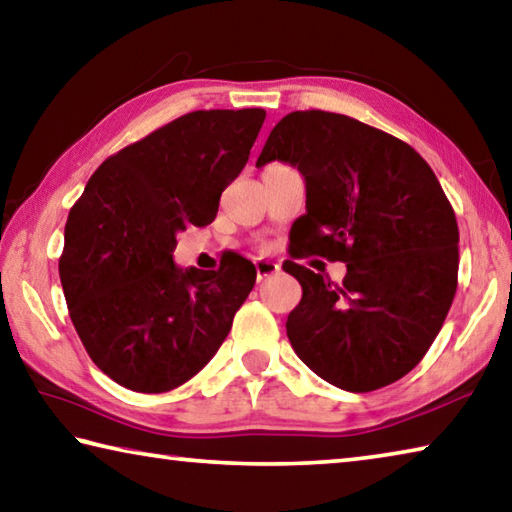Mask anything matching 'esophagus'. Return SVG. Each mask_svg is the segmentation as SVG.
I'll return each instance as SVG.
<instances>
[{
    "label": "esophagus",
    "instance_id": "obj_1",
    "mask_svg": "<svg viewBox=\"0 0 512 512\" xmlns=\"http://www.w3.org/2000/svg\"><path fill=\"white\" fill-rule=\"evenodd\" d=\"M255 271H257V280L262 282V280H266V277H271V275L280 271V266L273 264V262H266V259H257Z\"/></svg>",
    "mask_w": 512,
    "mask_h": 512
}]
</instances>
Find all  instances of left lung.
<instances>
[{
    "mask_svg": "<svg viewBox=\"0 0 512 512\" xmlns=\"http://www.w3.org/2000/svg\"><path fill=\"white\" fill-rule=\"evenodd\" d=\"M305 176L298 237L348 266L341 284L291 262L302 300L287 318L298 357L332 386L377 391L431 348L458 284V225L436 173L409 144L325 110L277 121L257 158Z\"/></svg>",
    "mask_w": 512,
    "mask_h": 512,
    "instance_id": "obj_1",
    "label": "left lung"
}]
</instances>
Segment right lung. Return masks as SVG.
Masks as SVG:
<instances>
[{
  "mask_svg": "<svg viewBox=\"0 0 512 512\" xmlns=\"http://www.w3.org/2000/svg\"><path fill=\"white\" fill-rule=\"evenodd\" d=\"M262 108L194 110L110 155L69 210L58 271L69 318L99 370L137 393L192 379L228 336L255 266L173 264L176 235L207 225L246 167Z\"/></svg>",
  "mask_w": 512,
  "mask_h": 512,
  "instance_id": "add662e5",
  "label": "right lung"
}]
</instances>
